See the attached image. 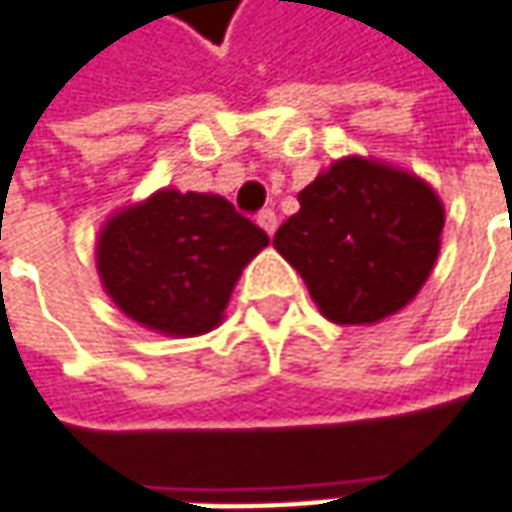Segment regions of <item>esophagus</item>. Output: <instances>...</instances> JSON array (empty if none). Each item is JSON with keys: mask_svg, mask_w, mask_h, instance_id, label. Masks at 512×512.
<instances>
[{"mask_svg": "<svg viewBox=\"0 0 512 512\" xmlns=\"http://www.w3.org/2000/svg\"><path fill=\"white\" fill-rule=\"evenodd\" d=\"M257 226H260V229H263V232L272 238L274 232H277V215H274L272 209H263V212L257 215Z\"/></svg>", "mask_w": 512, "mask_h": 512, "instance_id": "34e87169", "label": "esophagus"}]
</instances>
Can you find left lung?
Here are the masks:
<instances>
[{
	"label": "left lung",
	"mask_w": 512,
	"mask_h": 512,
	"mask_svg": "<svg viewBox=\"0 0 512 512\" xmlns=\"http://www.w3.org/2000/svg\"><path fill=\"white\" fill-rule=\"evenodd\" d=\"M274 249L337 326H374L414 300L442 246L445 203L419 175L365 155L337 158L300 195Z\"/></svg>",
	"instance_id": "1"
}]
</instances>
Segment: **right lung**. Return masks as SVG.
I'll return each mask as SVG.
<instances>
[{"label":"right lung","instance_id":"add662e5","mask_svg":"<svg viewBox=\"0 0 512 512\" xmlns=\"http://www.w3.org/2000/svg\"><path fill=\"white\" fill-rule=\"evenodd\" d=\"M266 246L269 235L221 195L158 189L104 221L96 269L138 326L198 337L221 326L240 272Z\"/></svg>","mask_w":512,"mask_h":512}]
</instances>
